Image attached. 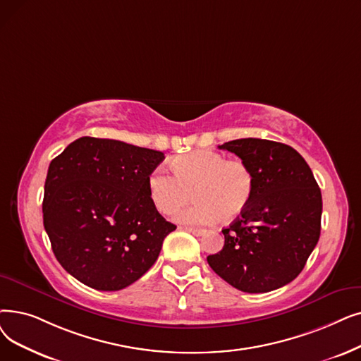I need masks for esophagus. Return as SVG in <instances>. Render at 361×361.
<instances>
[{
    "label": "esophagus",
    "instance_id": "34e87169",
    "mask_svg": "<svg viewBox=\"0 0 361 361\" xmlns=\"http://www.w3.org/2000/svg\"><path fill=\"white\" fill-rule=\"evenodd\" d=\"M184 230L195 234V236H202V234L205 233V230H203V228H195V227H184Z\"/></svg>",
    "mask_w": 361,
    "mask_h": 361
}]
</instances>
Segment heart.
Segmentation results:
<instances>
[{"mask_svg": "<svg viewBox=\"0 0 361 361\" xmlns=\"http://www.w3.org/2000/svg\"><path fill=\"white\" fill-rule=\"evenodd\" d=\"M172 171L156 168L149 177V195L159 212L172 214L193 196L192 207L177 214L185 224H209L221 216L238 218L254 193V174L240 159H227L223 153L196 150L176 158Z\"/></svg>", "mask_w": 361, "mask_h": 361, "instance_id": "heart-1", "label": "heart"}]
</instances>
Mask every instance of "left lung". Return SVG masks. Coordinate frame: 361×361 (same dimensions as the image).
Wrapping results in <instances>:
<instances>
[{
    "label": "left lung",
    "instance_id": "obj_1",
    "mask_svg": "<svg viewBox=\"0 0 361 361\" xmlns=\"http://www.w3.org/2000/svg\"><path fill=\"white\" fill-rule=\"evenodd\" d=\"M218 147L249 165L255 187L246 209L223 228L224 246L208 264L247 293L290 283L320 238L322 193L308 164L290 146L271 140L239 138Z\"/></svg>",
    "mask_w": 361,
    "mask_h": 361
}]
</instances>
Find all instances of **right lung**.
<instances>
[{"label": "right lung", "instance_id": "add662e5", "mask_svg": "<svg viewBox=\"0 0 361 361\" xmlns=\"http://www.w3.org/2000/svg\"><path fill=\"white\" fill-rule=\"evenodd\" d=\"M164 159L158 150L81 137L51 161L44 228L61 267L81 283L121 290L158 259L177 228L149 195V177Z\"/></svg>", "mask_w": 361, "mask_h": 361}]
</instances>
